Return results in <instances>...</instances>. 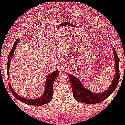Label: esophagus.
Masks as SVG:
<instances>
[{
    "instance_id": "1",
    "label": "esophagus",
    "mask_w": 125,
    "mask_h": 125,
    "mask_svg": "<svg viewBox=\"0 0 125 125\" xmlns=\"http://www.w3.org/2000/svg\"><path fill=\"white\" fill-rule=\"evenodd\" d=\"M61 70H62V71L63 72H66L68 71V68L67 67H66L65 66H63L62 68H61Z\"/></svg>"
}]
</instances>
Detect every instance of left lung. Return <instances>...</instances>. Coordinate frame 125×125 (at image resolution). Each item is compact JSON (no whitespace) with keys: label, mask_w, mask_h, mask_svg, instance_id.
I'll list each match as a JSON object with an SVG mask.
<instances>
[{"label":"left lung","mask_w":125,"mask_h":125,"mask_svg":"<svg viewBox=\"0 0 125 125\" xmlns=\"http://www.w3.org/2000/svg\"><path fill=\"white\" fill-rule=\"evenodd\" d=\"M114 51V54L115 57V74L112 83L108 89L103 93H94L86 89L81 84V82L77 78L73 76L71 74H69V77L71 81L72 89L74 98L77 101L83 102L86 104H94L100 103L106 99L114 90L118 84L119 80V59L116 51L113 48Z\"/></svg>","instance_id":"8db88e82"}]
</instances>
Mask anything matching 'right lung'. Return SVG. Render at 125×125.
Here are the masks:
<instances>
[{"label":"right lung","mask_w":125,"mask_h":125,"mask_svg":"<svg viewBox=\"0 0 125 125\" xmlns=\"http://www.w3.org/2000/svg\"><path fill=\"white\" fill-rule=\"evenodd\" d=\"M19 40H17V41L15 42V43L13 46L12 49L10 51L9 56H8V62H7V75L8 78H9V69H10V60L12 56V54L14 52L15 48L17 44L18 43ZM59 76V72L55 71L54 72L51 73L49 76H48V77L46 80L45 81V91H44L43 94L42 96L40 97V98L37 99H27L23 98V97L19 96V95H18V94L15 93V92L13 90L12 87L10 85V83H8L9 85V88L11 90V93L12 94L14 95L15 98L18 99V100L20 101L24 102V103L28 104L29 105H33V106H42L45 105L46 104H48L49 102L52 100V93H53V83L54 80L57 78V77Z\"/></svg>","instance_id":"obj_1"}]
</instances>
